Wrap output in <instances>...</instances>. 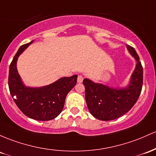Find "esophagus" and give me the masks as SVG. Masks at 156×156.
Returning <instances> with one entry per match:
<instances>
[{
	"label": "esophagus",
	"instance_id": "esophagus-1",
	"mask_svg": "<svg viewBox=\"0 0 156 156\" xmlns=\"http://www.w3.org/2000/svg\"><path fill=\"white\" fill-rule=\"evenodd\" d=\"M83 77L82 76V75H78V80H77V81H78V83H81L82 81H83Z\"/></svg>",
	"mask_w": 156,
	"mask_h": 156
}]
</instances>
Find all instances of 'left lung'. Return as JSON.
I'll return each mask as SVG.
<instances>
[{"instance_id":"obj_1","label":"left lung","mask_w":156,"mask_h":156,"mask_svg":"<svg viewBox=\"0 0 156 156\" xmlns=\"http://www.w3.org/2000/svg\"><path fill=\"white\" fill-rule=\"evenodd\" d=\"M126 47L137 62L127 86L110 87L88 78L83 79L87 107L90 113L101 121H111L124 115L134 106L141 94L143 67L134 48Z\"/></svg>"}]
</instances>
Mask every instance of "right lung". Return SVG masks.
Listing matches in <instances>:
<instances>
[{
    "label": "right lung",
    "mask_w": 156,
    "mask_h": 156,
    "mask_svg": "<svg viewBox=\"0 0 156 156\" xmlns=\"http://www.w3.org/2000/svg\"><path fill=\"white\" fill-rule=\"evenodd\" d=\"M33 41L22 45L15 54L9 66V88L15 103L25 115L37 121H49L61 112L66 95L76 84L78 75L63 77L47 86H26L17 69V61Z\"/></svg>",
    "instance_id": "right-lung-1"
}]
</instances>
